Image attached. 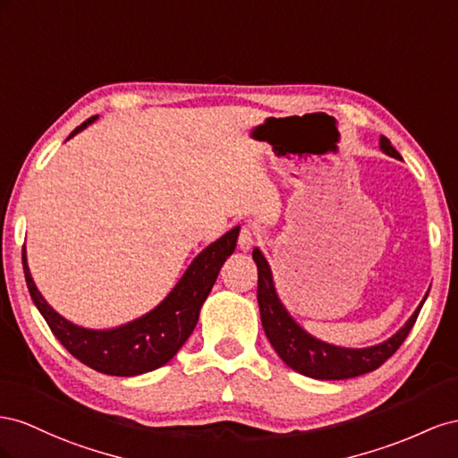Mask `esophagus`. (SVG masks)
<instances>
[{
	"label": "esophagus",
	"mask_w": 458,
	"mask_h": 458,
	"mask_svg": "<svg viewBox=\"0 0 458 458\" xmlns=\"http://www.w3.org/2000/svg\"><path fill=\"white\" fill-rule=\"evenodd\" d=\"M253 243H255V230H253V226L251 225H245V226H242V230H240V236H238V247H240V251H250L251 247H253Z\"/></svg>",
	"instance_id": "1"
}]
</instances>
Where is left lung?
Masks as SVG:
<instances>
[{
	"label": "left lung",
	"mask_w": 458,
	"mask_h": 458,
	"mask_svg": "<svg viewBox=\"0 0 458 458\" xmlns=\"http://www.w3.org/2000/svg\"><path fill=\"white\" fill-rule=\"evenodd\" d=\"M380 149L391 157H395V159H401V155L391 146V141L386 136L380 138ZM253 260L259 270L257 301L260 310V322H263L268 342L287 367L303 376L317 377V380H347V377L362 376L382 367L401 347L404 339H407L418 318V312H420L429 293H426L422 303L412 312L407 324L395 335H391L387 342L364 349L335 347L312 337L290 317V312L285 310L278 299L267 259L257 247L253 250Z\"/></svg>",
	"instance_id": "left-lung-1"
}]
</instances>
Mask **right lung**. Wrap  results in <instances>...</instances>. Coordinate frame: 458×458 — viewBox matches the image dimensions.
<instances>
[{
    "label": "right lung",
    "mask_w": 458,
    "mask_h": 458,
    "mask_svg": "<svg viewBox=\"0 0 458 458\" xmlns=\"http://www.w3.org/2000/svg\"><path fill=\"white\" fill-rule=\"evenodd\" d=\"M96 116L74 128L71 136L81 132ZM240 226L232 228L225 236L193 259L184 276L174 285V290L165 297L148 315L111 330H88L63 318L47 305L42 293L30 276L26 265V253L22 250V268L26 285L34 305L46 318L49 330L86 367L109 376H138L161 369L171 360L178 349L186 344L199 320L201 305L208 292L213 290L220 267L236 250Z\"/></svg>",
    "instance_id": "add662e5"
}]
</instances>
